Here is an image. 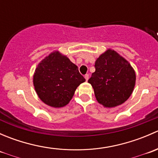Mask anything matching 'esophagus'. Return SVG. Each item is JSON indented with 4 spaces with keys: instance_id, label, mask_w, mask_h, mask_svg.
<instances>
[{
    "instance_id": "34e87169",
    "label": "esophagus",
    "mask_w": 158,
    "mask_h": 158,
    "mask_svg": "<svg viewBox=\"0 0 158 158\" xmlns=\"http://www.w3.org/2000/svg\"><path fill=\"white\" fill-rule=\"evenodd\" d=\"M84 77H85V80L88 81V79H89V74H85V76H84Z\"/></svg>"
}]
</instances>
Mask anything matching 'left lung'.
Masks as SVG:
<instances>
[{
    "label": "left lung",
    "instance_id": "1",
    "mask_svg": "<svg viewBox=\"0 0 158 158\" xmlns=\"http://www.w3.org/2000/svg\"><path fill=\"white\" fill-rule=\"evenodd\" d=\"M95 68L88 82L99 104L114 108L128 99L135 88L136 75L128 60L109 49L97 58Z\"/></svg>",
    "mask_w": 158,
    "mask_h": 158
}]
</instances>
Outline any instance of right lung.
Instances as JSON below:
<instances>
[{
  "label": "right lung",
  "instance_id": "1",
  "mask_svg": "<svg viewBox=\"0 0 158 158\" xmlns=\"http://www.w3.org/2000/svg\"><path fill=\"white\" fill-rule=\"evenodd\" d=\"M85 81L78 66L59 51L49 53L37 65L33 79L38 97L53 108L66 106L77 87Z\"/></svg>",
  "mask_w": 158,
  "mask_h": 158
}]
</instances>
